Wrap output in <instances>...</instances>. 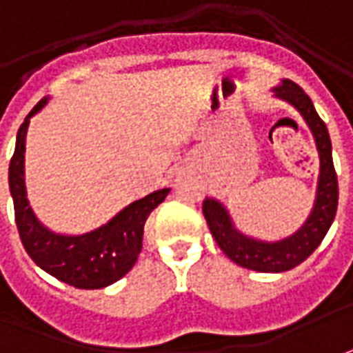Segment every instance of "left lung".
Returning <instances> with one entry per match:
<instances>
[{
	"label": "left lung",
	"mask_w": 353,
	"mask_h": 353,
	"mask_svg": "<svg viewBox=\"0 0 353 353\" xmlns=\"http://www.w3.org/2000/svg\"><path fill=\"white\" fill-rule=\"evenodd\" d=\"M272 92L276 98L296 108L315 137L321 168L315 205L305 224L296 234L280 241H263L239 232L220 201L208 196L203 203V214L207 218L210 234L216 239L218 247L236 265L257 272H284L303 263L317 249L323 237L327 236L338 207V179L332 164V145L325 121L319 117L311 98L294 81L284 79L282 85L272 88Z\"/></svg>",
	"instance_id": "8db88e82"
}]
</instances>
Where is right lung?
<instances>
[{"label": "right lung", "instance_id": "add662e5", "mask_svg": "<svg viewBox=\"0 0 353 353\" xmlns=\"http://www.w3.org/2000/svg\"><path fill=\"white\" fill-rule=\"evenodd\" d=\"M48 104L42 98L25 117L17 133L15 154L9 164V191L15 205V222L28 257L38 267L69 286L98 290L123 278L143 249L148 214L166 199L170 189H158L131 203L108 224L81 236L56 234L34 216L25 187V141L30 117Z\"/></svg>", "mask_w": 353, "mask_h": 353}]
</instances>
